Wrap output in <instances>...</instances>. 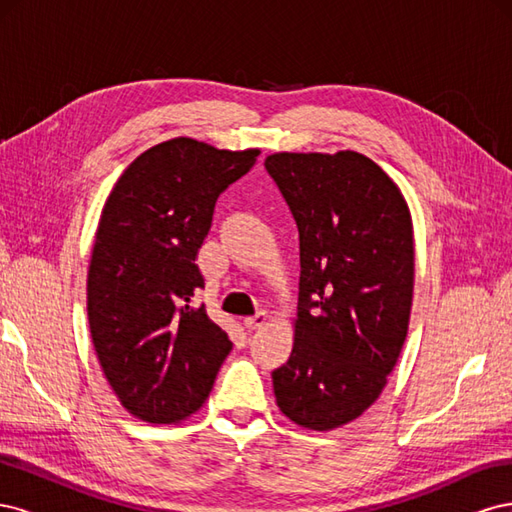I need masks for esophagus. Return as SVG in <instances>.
Wrapping results in <instances>:
<instances>
[{
  "label": "esophagus",
  "mask_w": 512,
  "mask_h": 512,
  "mask_svg": "<svg viewBox=\"0 0 512 512\" xmlns=\"http://www.w3.org/2000/svg\"><path fill=\"white\" fill-rule=\"evenodd\" d=\"M267 322H269V314L265 312V309H262V312H258V314H254V316H247L243 320L245 329H260V327H265Z\"/></svg>",
  "instance_id": "1"
}]
</instances>
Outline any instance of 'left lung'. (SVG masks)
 Returning a JSON list of instances; mask_svg holds the SVG:
<instances>
[{
  "label": "left lung",
  "instance_id": "left-lung-1",
  "mask_svg": "<svg viewBox=\"0 0 512 512\" xmlns=\"http://www.w3.org/2000/svg\"><path fill=\"white\" fill-rule=\"evenodd\" d=\"M299 228L294 346L273 371L280 410L331 431L380 397L404 348L414 290V235L404 194L356 151L267 156Z\"/></svg>",
  "mask_w": 512,
  "mask_h": 512
}]
</instances>
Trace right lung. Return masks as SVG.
<instances>
[{"instance_id":"1","label":"right lung","mask_w":512,"mask_h":512,"mask_svg":"<svg viewBox=\"0 0 512 512\" xmlns=\"http://www.w3.org/2000/svg\"><path fill=\"white\" fill-rule=\"evenodd\" d=\"M260 149H215L188 136L143 151L108 194L87 271V316L104 378L153 425L205 404L232 342L192 297L218 196Z\"/></svg>"}]
</instances>
